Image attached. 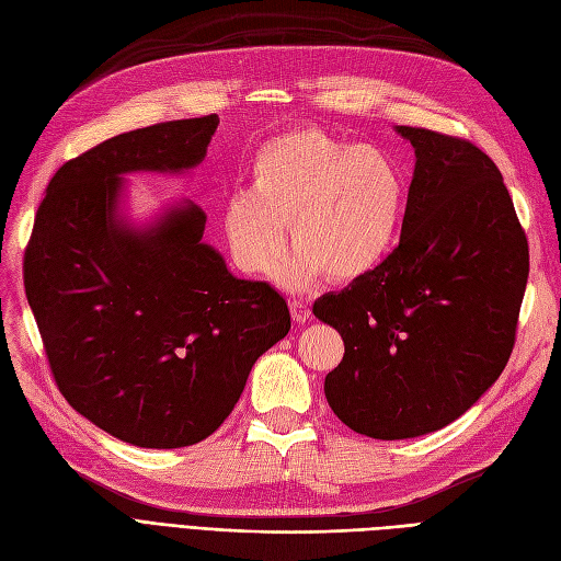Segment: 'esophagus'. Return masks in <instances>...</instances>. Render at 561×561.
I'll use <instances>...</instances> for the list:
<instances>
[{"label":"esophagus","instance_id":"34e87169","mask_svg":"<svg viewBox=\"0 0 561 561\" xmlns=\"http://www.w3.org/2000/svg\"><path fill=\"white\" fill-rule=\"evenodd\" d=\"M290 313H293L295 322H307L311 318V309L307 307V301H301V299L290 301Z\"/></svg>","mask_w":561,"mask_h":561}]
</instances>
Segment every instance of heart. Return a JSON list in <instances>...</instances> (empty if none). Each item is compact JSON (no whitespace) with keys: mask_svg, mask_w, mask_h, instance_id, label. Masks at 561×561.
Returning <instances> with one entry per match:
<instances>
[{"mask_svg":"<svg viewBox=\"0 0 561 561\" xmlns=\"http://www.w3.org/2000/svg\"><path fill=\"white\" fill-rule=\"evenodd\" d=\"M407 203L400 163L381 147L353 145L316 126L266 138L250 159V194L231 196L222 227L245 274H266L285 250L278 280L301 290L320 276L353 283L393 250Z\"/></svg>","mask_w":561,"mask_h":561,"instance_id":"obj_1","label":"heart"}]
</instances>
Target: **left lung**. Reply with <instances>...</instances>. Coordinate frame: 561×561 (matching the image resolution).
<instances>
[{"instance_id": "1", "label": "left lung", "mask_w": 561, "mask_h": 561, "mask_svg": "<svg viewBox=\"0 0 561 561\" xmlns=\"http://www.w3.org/2000/svg\"><path fill=\"white\" fill-rule=\"evenodd\" d=\"M398 133L416 154L400 243L313 304L344 339L325 398L375 439L439 431L480 400L513 353L529 276V243L496 163L456 135Z\"/></svg>"}]
</instances>
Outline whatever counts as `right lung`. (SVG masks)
I'll list each match as a JSON object with an SVG mask.
<instances>
[{"label": "right lung", "mask_w": 561, "mask_h": 561, "mask_svg": "<svg viewBox=\"0 0 561 561\" xmlns=\"http://www.w3.org/2000/svg\"><path fill=\"white\" fill-rule=\"evenodd\" d=\"M217 114L145 126L91 147L50 178L23 280L62 398L135 447L178 449L213 435L250 369L290 332L285 299L231 276L203 243L194 203L149 231L114 219L122 175L194 168Z\"/></svg>", "instance_id": "right-lung-1"}]
</instances>
